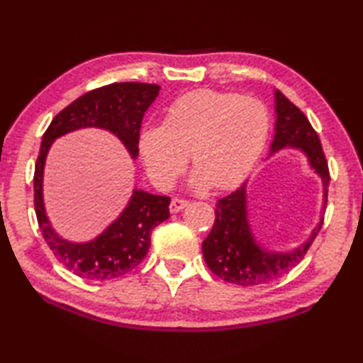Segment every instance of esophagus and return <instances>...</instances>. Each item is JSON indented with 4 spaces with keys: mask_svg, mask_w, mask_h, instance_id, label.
<instances>
[{
    "mask_svg": "<svg viewBox=\"0 0 363 363\" xmlns=\"http://www.w3.org/2000/svg\"><path fill=\"white\" fill-rule=\"evenodd\" d=\"M188 200L186 199H180V197H174L172 199V202H171V213H179V211H182V209L184 208V206H188Z\"/></svg>",
    "mask_w": 363,
    "mask_h": 363,
    "instance_id": "esophagus-1",
    "label": "esophagus"
}]
</instances>
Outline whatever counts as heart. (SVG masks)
Segmentation results:
<instances>
[{
	"label": "heart",
	"instance_id": "1",
	"mask_svg": "<svg viewBox=\"0 0 363 363\" xmlns=\"http://www.w3.org/2000/svg\"><path fill=\"white\" fill-rule=\"evenodd\" d=\"M265 104L238 93L196 90L167 107L161 125L140 136V152L157 186L171 188L183 174L188 154L197 172L194 184L228 189L248 174L267 140Z\"/></svg>",
	"mask_w": 363,
	"mask_h": 363
}]
</instances>
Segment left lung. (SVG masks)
I'll return each mask as SVG.
<instances>
[{
  "mask_svg": "<svg viewBox=\"0 0 363 363\" xmlns=\"http://www.w3.org/2000/svg\"><path fill=\"white\" fill-rule=\"evenodd\" d=\"M277 133L272 154L283 147H296L309 158L311 166L321 177L325 186V205L331 182L326 155L317 132L292 101L277 90ZM245 183L231 194L217 200L213 230L203 240L202 252L208 269L231 284L253 287L281 278L301 262L323 225L312 231L308 242L289 253H269L255 242L247 220Z\"/></svg>",
  "mask_w": 363,
  "mask_h": 363,
  "instance_id": "obj_1",
  "label": "left lung"
}]
</instances>
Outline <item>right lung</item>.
<instances>
[{"mask_svg":"<svg viewBox=\"0 0 363 363\" xmlns=\"http://www.w3.org/2000/svg\"><path fill=\"white\" fill-rule=\"evenodd\" d=\"M160 86L143 82L104 85L80 96L59 111L43 133L34 172V206L40 231L57 261L74 275L107 281L125 275L146 257L150 235L169 217L171 199L133 191L127 208L110 227L86 244H71L51 228L45 213L42 182L48 150L55 138L82 127H101L115 133L135 158L138 157L143 116L155 101Z\"/></svg>","mask_w":363,"mask_h":363,"instance_id":"1","label":"right lung"}]
</instances>
